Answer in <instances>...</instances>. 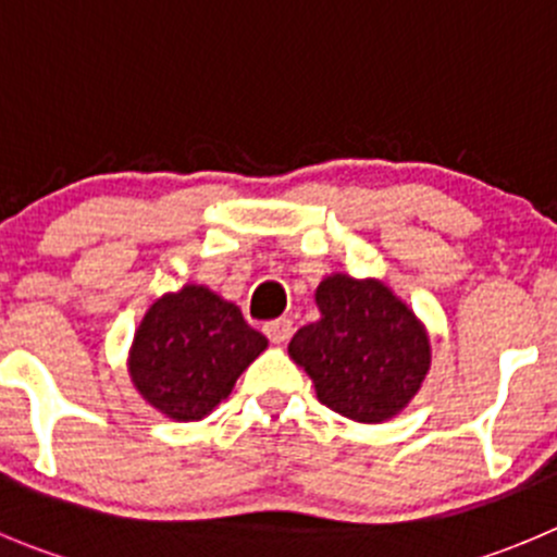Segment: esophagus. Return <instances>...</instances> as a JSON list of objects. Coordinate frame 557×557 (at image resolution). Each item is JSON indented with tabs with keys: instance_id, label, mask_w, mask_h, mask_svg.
Listing matches in <instances>:
<instances>
[{
	"instance_id": "1",
	"label": "esophagus",
	"mask_w": 557,
	"mask_h": 557,
	"mask_svg": "<svg viewBox=\"0 0 557 557\" xmlns=\"http://www.w3.org/2000/svg\"><path fill=\"white\" fill-rule=\"evenodd\" d=\"M293 320H287V317H282V320H273L264 325V336L270 338L273 344H287L289 336H293Z\"/></svg>"
}]
</instances>
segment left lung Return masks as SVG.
<instances>
[{
    "label": "left lung",
    "mask_w": 557,
    "mask_h": 557,
    "mask_svg": "<svg viewBox=\"0 0 557 557\" xmlns=\"http://www.w3.org/2000/svg\"><path fill=\"white\" fill-rule=\"evenodd\" d=\"M320 320L289 342L317 399L358 423L399 416L432 363L429 333L410 306L377 278L333 273L317 287Z\"/></svg>",
    "instance_id": "8db88e82"
}]
</instances>
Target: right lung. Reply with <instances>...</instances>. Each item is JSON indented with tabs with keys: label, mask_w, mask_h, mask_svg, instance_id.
Instances as JSON below:
<instances>
[{
	"label": "right lung",
	"mask_w": 557,
	"mask_h": 557,
	"mask_svg": "<svg viewBox=\"0 0 557 557\" xmlns=\"http://www.w3.org/2000/svg\"><path fill=\"white\" fill-rule=\"evenodd\" d=\"M268 338L240 309L202 284H185L147 309L128 355L141 399L174 421H202L264 352Z\"/></svg>",
	"instance_id": "1"
}]
</instances>
